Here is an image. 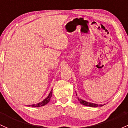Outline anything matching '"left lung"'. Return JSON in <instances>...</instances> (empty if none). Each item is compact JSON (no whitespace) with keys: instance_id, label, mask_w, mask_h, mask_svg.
I'll list each match as a JSON object with an SVG mask.
<instances>
[{"instance_id":"obj_1","label":"left lung","mask_w":128,"mask_h":128,"mask_svg":"<svg viewBox=\"0 0 128 128\" xmlns=\"http://www.w3.org/2000/svg\"><path fill=\"white\" fill-rule=\"evenodd\" d=\"M76 95H77L76 94ZM78 100H79V102H80V104L82 105H83V106H88V107H101V106H104V105L105 104H100V105H99V104H94V103H92V102H88L87 101H85V100H83V99H80L79 98H78Z\"/></svg>"}]
</instances>
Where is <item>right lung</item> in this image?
I'll list each match as a JSON object with an SVG mask.
<instances>
[{"mask_svg": "<svg viewBox=\"0 0 128 128\" xmlns=\"http://www.w3.org/2000/svg\"><path fill=\"white\" fill-rule=\"evenodd\" d=\"M53 91V90H52V91H50V92L49 93L48 96H47L46 98H45L44 100H42V102H39V103L36 104L29 105V106H28V107H29V106H31V107H42V106H44L45 105L47 104L50 102L51 98H52V92H53V91Z\"/></svg>", "mask_w": 128, "mask_h": 128, "instance_id": "right-lung-1", "label": "right lung"}]
</instances>
